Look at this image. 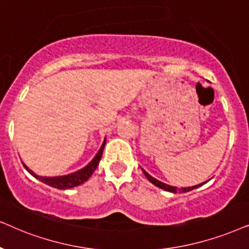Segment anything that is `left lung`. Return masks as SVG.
<instances>
[{
	"label": "left lung",
	"instance_id": "left-lung-1",
	"mask_svg": "<svg viewBox=\"0 0 249 249\" xmlns=\"http://www.w3.org/2000/svg\"><path fill=\"white\" fill-rule=\"evenodd\" d=\"M142 172H143L144 173V175L145 177H147V178L149 181L151 182L152 184H155L156 187H158V188H160V189H163V190H166V191H170V192H173V194H177L178 191H180V192H188V191H191V190H194V189H196V188H198V187H200V185H203V184H205L206 183V182H204V183H201V184H198V185H194V187H188V188H181V189H178V188L177 187H172V185H168V184H166V183H163V182H160V181H158L157 178H152L150 174H148L147 172H145L144 170H142Z\"/></svg>",
	"mask_w": 249,
	"mask_h": 249
}]
</instances>
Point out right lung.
Instances as JSON below:
<instances>
[{
	"instance_id": "add662e5",
	"label": "right lung",
	"mask_w": 249,
	"mask_h": 249,
	"mask_svg": "<svg viewBox=\"0 0 249 249\" xmlns=\"http://www.w3.org/2000/svg\"><path fill=\"white\" fill-rule=\"evenodd\" d=\"M105 144H106V139L104 141V143H102L100 150L98 151V154L94 156V158L92 159V160L89 163L88 165L84 168H82V170H79L77 172H74V173L71 174H68V175H64V177H52V178H49V177H39V175L35 174L34 172L32 170H29V168L26 166L24 164V166L26 170H27L29 173H31L33 177L35 178H37L43 183L50 185V187H53V188H57V189H71V188H74V187H77V185L84 183L85 181H88L89 178L92 174H93V172L95 171V168L99 165V161H100L101 159V156H102V152H104V149H105Z\"/></svg>"
}]
</instances>
